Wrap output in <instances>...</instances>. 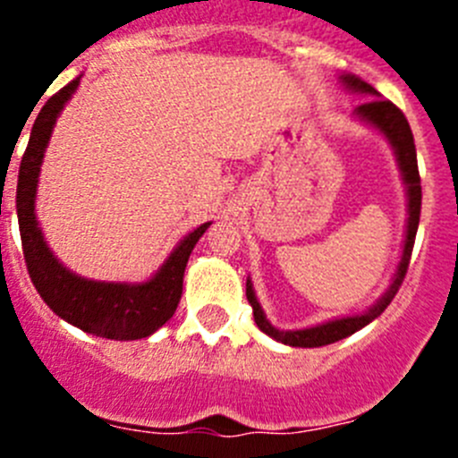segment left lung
I'll list each match as a JSON object with an SVG mask.
<instances>
[{
    "mask_svg": "<svg viewBox=\"0 0 458 458\" xmlns=\"http://www.w3.org/2000/svg\"><path fill=\"white\" fill-rule=\"evenodd\" d=\"M339 82L349 89L351 93H360V96H369V100L353 109V116L362 123H367L369 128L378 131L380 135L386 137L387 144L392 147L396 157V165H399V172H402V181L406 185V197H408V217H406V236H403L402 245V259L396 264L394 275H392L390 286L386 289V293L380 295L378 301L365 310L362 314H353V317H342V318H330L326 323H318V326L302 327V330H279L273 323L266 318L264 307L259 305L257 293H254L252 279L248 277V284H245V295H248V302L252 305L254 321H257L259 330L266 333L268 337H273L275 342H282L286 346H298V349H318V346H327V344H335L339 339L349 337V335L358 333L360 327H365L367 323H371L374 318H378L386 307L390 305L392 298L396 295L399 286H402L403 277H406L408 261H411L412 242H415V233H418L420 225V206H422V185H420V172H418V153H415V141H412L411 125H408L406 116L396 105H392L390 100L380 98V93L376 91L371 84H367L365 80H360L358 75H351V72H344L339 75Z\"/></svg>",
    "mask_w": 458,
    "mask_h": 458,
    "instance_id": "8db88e82",
    "label": "left lung"
}]
</instances>
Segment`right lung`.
Returning <instances> with one entry per match:
<instances>
[{"label":"right lung","mask_w":458,"mask_h":458,"mask_svg":"<svg viewBox=\"0 0 458 458\" xmlns=\"http://www.w3.org/2000/svg\"><path fill=\"white\" fill-rule=\"evenodd\" d=\"M78 87L80 78H75L40 107L31 125L30 144L20 163L15 206H18L24 261L40 298L56 317L71 326L96 337L116 339V342L148 337L157 327H163L179 307L190 252L204 236L210 222H204L188 236L181 238L163 266L144 282H100V279L82 277L68 270L52 254L36 220V190H38L40 165L56 119Z\"/></svg>","instance_id":"right-lung-1"}]
</instances>
